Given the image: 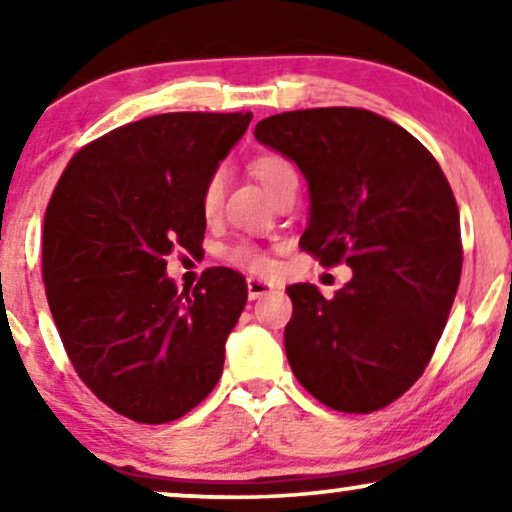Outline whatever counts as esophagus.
<instances>
[{
	"mask_svg": "<svg viewBox=\"0 0 512 512\" xmlns=\"http://www.w3.org/2000/svg\"><path fill=\"white\" fill-rule=\"evenodd\" d=\"M247 291H249V300H256L265 296V293L275 291V286L270 282H265V279H258V277H249L247 279Z\"/></svg>",
	"mask_w": 512,
	"mask_h": 512,
	"instance_id": "esophagus-1",
	"label": "esophagus"
}]
</instances>
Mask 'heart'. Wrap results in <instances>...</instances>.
<instances>
[{
	"label": "heart",
	"mask_w": 512,
	"mask_h": 512,
	"mask_svg": "<svg viewBox=\"0 0 512 512\" xmlns=\"http://www.w3.org/2000/svg\"><path fill=\"white\" fill-rule=\"evenodd\" d=\"M251 172H254V177L258 181H261V186L268 191V195L275 193L277 188L286 184L289 179H298L296 170H293L289 160L284 156H277V153H263V156H258L254 163H251ZM221 198H223V172H214L207 181L205 191H202V212H205V216H212L216 209H219ZM228 258L237 265L249 268L251 272H261V275L272 268L270 258L261 254V251H256L254 247H249V244H237V247L228 251Z\"/></svg>",
	"instance_id": "1"
}]
</instances>
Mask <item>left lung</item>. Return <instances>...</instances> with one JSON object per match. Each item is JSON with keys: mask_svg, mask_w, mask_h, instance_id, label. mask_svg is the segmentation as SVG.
Segmentation results:
<instances>
[{"mask_svg": "<svg viewBox=\"0 0 512 512\" xmlns=\"http://www.w3.org/2000/svg\"><path fill=\"white\" fill-rule=\"evenodd\" d=\"M254 137L293 160L310 193L300 247L352 279L326 300L286 289V359L314 398L373 412L405 394L433 356L461 277L459 209L436 158L368 109L328 107L263 118Z\"/></svg>", "mask_w": 512, "mask_h": 512, "instance_id": "8db88e82", "label": "left lung"}]
</instances>
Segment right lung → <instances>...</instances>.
I'll use <instances>...</instances> for the list:
<instances>
[{
  "instance_id": "obj_1",
  "label": "right lung",
  "mask_w": 512,
  "mask_h": 512,
  "mask_svg": "<svg viewBox=\"0 0 512 512\" xmlns=\"http://www.w3.org/2000/svg\"><path fill=\"white\" fill-rule=\"evenodd\" d=\"M249 123L251 111L142 118L83 146L55 186L46 298L76 373L118 415L174 422L219 382L247 282L212 268L179 293L165 258L200 249L202 191Z\"/></svg>"
}]
</instances>
